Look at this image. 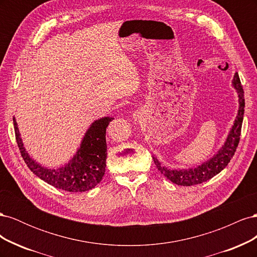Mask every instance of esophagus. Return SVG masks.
I'll list each match as a JSON object with an SVG mask.
<instances>
[{
	"mask_svg": "<svg viewBox=\"0 0 257 257\" xmlns=\"http://www.w3.org/2000/svg\"><path fill=\"white\" fill-rule=\"evenodd\" d=\"M142 116H143V113L141 111H136L134 112L133 114V119L136 121V122H139L142 120Z\"/></svg>",
	"mask_w": 257,
	"mask_h": 257,
	"instance_id": "34e87169",
	"label": "esophagus"
}]
</instances>
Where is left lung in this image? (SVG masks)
<instances>
[{
  "mask_svg": "<svg viewBox=\"0 0 257 257\" xmlns=\"http://www.w3.org/2000/svg\"><path fill=\"white\" fill-rule=\"evenodd\" d=\"M232 87H234L238 93L239 98V109L236 119L234 121V125L231 126L229 134L226 138V142L224 143L221 149L213 157L203 163L201 165H198L195 168L189 169H169L161 164L159 160L153 157L154 164L157 165L159 172L165 176L168 180L172 181L175 184L183 185V186H191L208 181L209 179L213 178L215 175L228 165L231 158L234 157L236 149L240 141L241 134V126H242L243 121V113H244V92L241 85L240 78L238 73L235 74L234 79H232Z\"/></svg>",
  "mask_w": 257,
  "mask_h": 257,
  "instance_id": "8db88e82",
  "label": "left lung"
}]
</instances>
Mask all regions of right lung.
<instances>
[{
  "instance_id": "add662e5",
  "label": "right lung",
  "mask_w": 257,
  "mask_h": 257,
  "mask_svg": "<svg viewBox=\"0 0 257 257\" xmlns=\"http://www.w3.org/2000/svg\"><path fill=\"white\" fill-rule=\"evenodd\" d=\"M14 128L20 153L26 164L38 178L54 188L67 192H85L102 181L105 175L107 145L106 127L113 118L104 116L93 122L82 138L79 149L65 166L47 168L36 163L26 151L15 116Z\"/></svg>"
}]
</instances>
